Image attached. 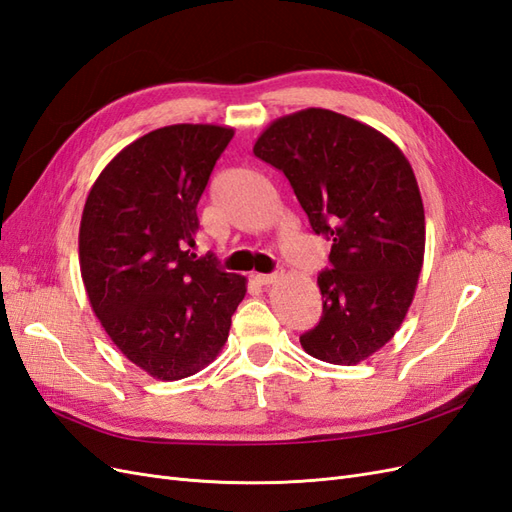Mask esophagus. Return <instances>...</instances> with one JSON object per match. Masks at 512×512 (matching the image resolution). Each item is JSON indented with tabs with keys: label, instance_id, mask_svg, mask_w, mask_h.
Wrapping results in <instances>:
<instances>
[{
	"label": "esophagus",
	"instance_id": "esophagus-1",
	"mask_svg": "<svg viewBox=\"0 0 512 512\" xmlns=\"http://www.w3.org/2000/svg\"><path fill=\"white\" fill-rule=\"evenodd\" d=\"M280 277H282L280 271H275V273H256L254 280L258 284H262V286H269V284H275L277 280H280Z\"/></svg>",
	"mask_w": 512,
	"mask_h": 512
}]
</instances>
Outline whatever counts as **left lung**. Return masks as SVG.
<instances>
[{
    "label": "left lung",
    "instance_id": "left-lung-1",
    "mask_svg": "<svg viewBox=\"0 0 512 512\" xmlns=\"http://www.w3.org/2000/svg\"><path fill=\"white\" fill-rule=\"evenodd\" d=\"M254 156L282 170L316 235L331 241L318 275L322 318L303 350L356 365L391 342L414 299L425 256V209L414 170L391 138L327 108L275 119Z\"/></svg>",
    "mask_w": 512,
    "mask_h": 512
}]
</instances>
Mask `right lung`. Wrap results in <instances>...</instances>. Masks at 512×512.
Segmentation results:
<instances>
[{
	"instance_id": "1",
	"label": "right lung",
	"mask_w": 512,
	"mask_h": 512,
	"mask_svg": "<svg viewBox=\"0 0 512 512\" xmlns=\"http://www.w3.org/2000/svg\"><path fill=\"white\" fill-rule=\"evenodd\" d=\"M235 130L175 123L123 147L85 200L81 275L91 309L128 361L158 380L205 369L224 348L247 280L196 258L198 215Z\"/></svg>"
}]
</instances>
